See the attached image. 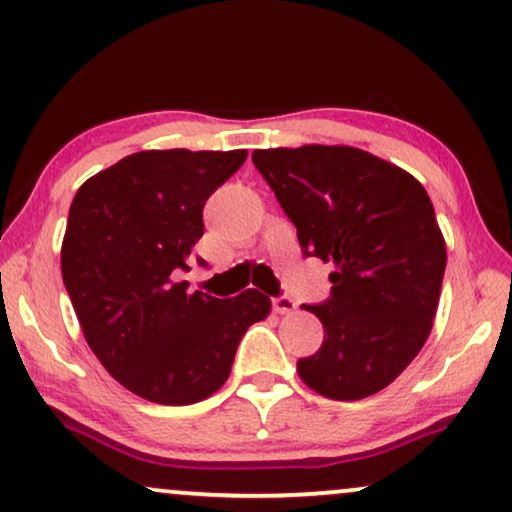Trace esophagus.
Returning a JSON list of instances; mask_svg holds the SVG:
<instances>
[{
  "instance_id": "34e87169",
  "label": "esophagus",
  "mask_w": 512,
  "mask_h": 512,
  "mask_svg": "<svg viewBox=\"0 0 512 512\" xmlns=\"http://www.w3.org/2000/svg\"><path fill=\"white\" fill-rule=\"evenodd\" d=\"M272 310L280 315H291L296 310V301L289 296H280V298H272Z\"/></svg>"
}]
</instances>
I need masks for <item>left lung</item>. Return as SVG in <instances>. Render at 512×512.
I'll list each match as a JSON object with an SVG mask.
<instances>
[{
	"instance_id": "8db88e82",
	"label": "left lung",
	"mask_w": 512,
	"mask_h": 512,
	"mask_svg": "<svg viewBox=\"0 0 512 512\" xmlns=\"http://www.w3.org/2000/svg\"><path fill=\"white\" fill-rule=\"evenodd\" d=\"M256 169L296 225L305 256L334 263L331 298L305 305L322 348L298 360L301 381L329 400L383 390L433 329L447 244L426 188L350 145L254 150Z\"/></svg>"
}]
</instances>
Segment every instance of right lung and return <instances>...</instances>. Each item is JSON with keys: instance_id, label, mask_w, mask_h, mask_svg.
<instances>
[{"instance_id": "add662e5", "label": "right lung", "mask_w": 512, "mask_h": 512, "mask_svg": "<svg viewBox=\"0 0 512 512\" xmlns=\"http://www.w3.org/2000/svg\"><path fill=\"white\" fill-rule=\"evenodd\" d=\"M247 150H143L82 183L61 247L84 338L112 378L155 404H195L228 381L237 345L270 315L247 289L216 298L176 282L204 235L211 192Z\"/></svg>"}]
</instances>
